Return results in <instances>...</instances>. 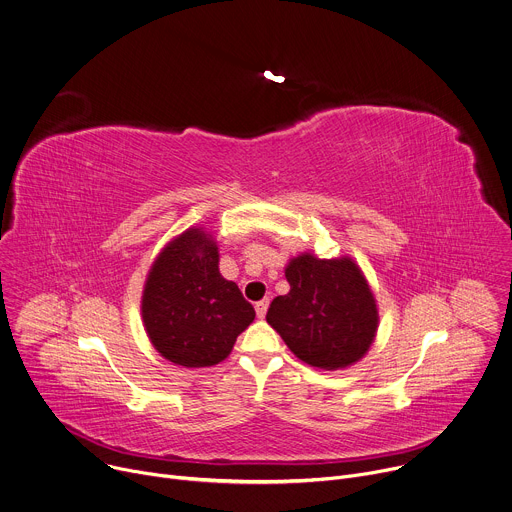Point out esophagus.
Here are the masks:
<instances>
[{
  "instance_id": "esophagus-1",
  "label": "esophagus",
  "mask_w": 512,
  "mask_h": 512,
  "mask_svg": "<svg viewBox=\"0 0 512 512\" xmlns=\"http://www.w3.org/2000/svg\"><path fill=\"white\" fill-rule=\"evenodd\" d=\"M267 307H269V299H261L255 303V311H257V317L263 319L265 313H267Z\"/></svg>"
}]
</instances>
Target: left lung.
Listing matches in <instances>:
<instances>
[{
	"label": "left lung",
	"instance_id": "obj_1",
	"mask_svg": "<svg viewBox=\"0 0 512 512\" xmlns=\"http://www.w3.org/2000/svg\"><path fill=\"white\" fill-rule=\"evenodd\" d=\"M289 293L271 301L267 323L303 364L344 370L372 348L380 313L360 265L344 255L321 259L311 251L285 265Z\"/></svg>",
	"mask_w": 512,
	"mask_h": 512
}]
</instances>
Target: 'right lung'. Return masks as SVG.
<instances>
[{"mask_svg": "<svg viewBox=\"0 0 512 512\" xmlns=\"http://www.w3.org/2000/svg\"><path fill=\"white\" fill-rule=\"evenodd\" d=\"M142 323L154 350L183 368L223 362L255 309L219 271V245L205 227L168 241L142 289Z\"/></svg>", "mask_w": 512, "mask_h": 512, "instance_id": "obj_1", "label": "right lung"}]
</instances>
